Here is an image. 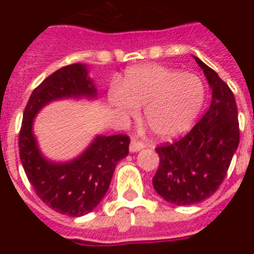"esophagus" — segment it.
Returning <instances> with one entry per match:
<instances>
[{"mask_svg": "<svg viewBox=\"0 0 254 254\" xmlns=\"http://www.w3.org/2000/svg\"><path fill=\"white\" fill-rule=\"evenodd\" d=\"M145 147V143L142 141L137 140V138H132L131 143H129V151L131 152H136V151H140L141 149Z\"/></svg>", "mask_w": 254, "mask_h": 254, "instance_id": "esophagus-1", "label": "esophagus"}]
</instances>
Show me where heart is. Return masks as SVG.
Returning <instances> with one entry per match:
<instances>
[{
  "instance_id": "b5f03b06",
  "label": "heart",
  "mask_w": 254,
  "mask_h": 254,
  "mask_svg": "<svg viewBox=\"0 0 254 254\" xmlns=\"http://www.w3.org/2000/svg\"><path fill=\"white\" fill-rule=\"evenodd\" d=\"M205 86L197 76L163 66L129 69L109 93L117 113L129 118L143 107L145 121L158 137L170 138L190 128L205 103Z\"/></svg>"
}]
</instances>
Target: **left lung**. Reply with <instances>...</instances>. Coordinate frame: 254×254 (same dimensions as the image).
Returning a JSON list of instances; mask_svg holds the SVG:
<instances>
[{"mask_svg":"<svg viewBox=\"0 0 254 254\" xmlns=\"http://www.w3.org/2000/svg\"><path fill=\"white\" fill-rule=\"evenodd\" d=\"M194 60L212 89L210 108L183 137L155 149L160 163L152 185L158 194L176 206L194 205L212 196L239 145L234 94L214 69Z\"/></svg>","mask_w":254,"mask_h":254,"instance_id":"obj_1","label":"left lung"}]
</instances>
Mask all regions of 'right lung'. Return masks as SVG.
<instances>
[{"instance_id": "add662e5", "label": "right lung", "mask_w": 254, "mask_h": 254, "mask_svg": "<svg viewBox=\"0 0 254 254\" xmlns=\"http://www.w3.org/2000/svg\"><path fill=\"white\" fill-rule=\"evenodd\" d=\"M96 89L85 64L57 69L31 93L19 133L20 160L35 193L48 207L72 217L89 214L107 193L117 163L128 155L127 134L98 136L75 160L48 161L38 149L33 120L49 102L64 98H95Z\"/></svg>"}]
</instances>
